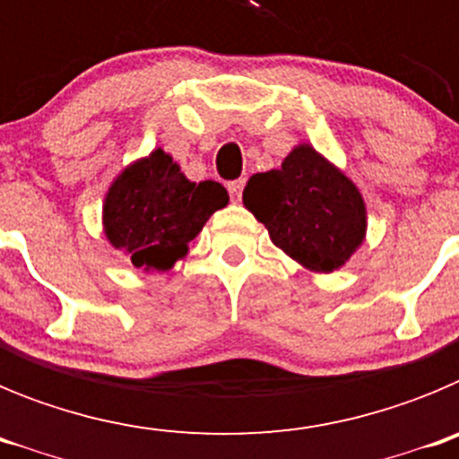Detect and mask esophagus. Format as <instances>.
Segmentation results:
<instances>
[{
    "label": "esophagus",
    "instance_id": "obj_1",
    "mask_svg": "<svg viewBox=\"0 0 459 459\" xmlns=\"http://www.w3.org/2000/svg\"><path fill=\"white\" fill-rule=\"evenodd\" d=\"M243 188H246V179H237V181H230V184H227V190H230V195H232L234 200H241Z\"/></svg>",
    "mask_w": 459,
    "mask_h": 459
}]
</instances>
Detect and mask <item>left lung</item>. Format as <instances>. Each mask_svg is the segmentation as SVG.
I'll return each instance as SVG.
<instances>
[{
  "label": "left lung",
  "mask_w": 459,
  "mask_h": 459,
  "mask_svg": "<svg viewBox=\"0 0 459 459\" xmlns=\"http://www.w3.org/2000/svg\"><path fill=\"white\" fill-rule=\"evenodd\" d=\"M243 204L278 248L312 271L342 266L366 234L356 186L307 144L296 147L280 169L250 177Z\"/></svg>",
  "instance_id": "left-lung-1"
}]
</instances>
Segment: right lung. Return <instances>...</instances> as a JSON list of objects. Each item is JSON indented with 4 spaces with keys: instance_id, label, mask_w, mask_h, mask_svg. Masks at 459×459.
Masks as SVG:
<instances>
[{
    "instance_id": "right-lung-1",
    "label": "right lung",
    "mask_w": 459,
    "mask_h": 459,
    "mask_svg": "<svg viewBox=\"0 0 459 459\" xmlns=\"http://www.w3.org/2000/svg\"><path fill=\"white\" fill-rule=\"evenodd\" d=\"M227 202L230 195L218 181L193 184L156 149L112 184L103 206L105 234L137 269L168 271Z\"/></svg>"
}]
</instances>
